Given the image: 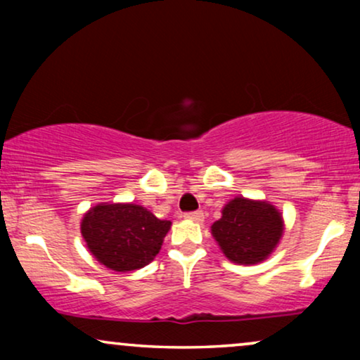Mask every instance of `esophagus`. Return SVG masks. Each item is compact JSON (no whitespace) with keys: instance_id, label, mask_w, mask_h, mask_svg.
<instances>
[{"instance_id":"34e87169","label":"esophagus","mask_w":360,"mask_h":360,"mask_svg":"<svg viewBox=\"0 0 360 360\" xmlns=\"http://www.w3.org/2000/svg\"><path fill=\"white\" fill-rule=\"evenodd\" d=\"M185 218L195 221V223H201L205 219V214L203 211H191V213H185Z\"/></svg>"}]
</instances>
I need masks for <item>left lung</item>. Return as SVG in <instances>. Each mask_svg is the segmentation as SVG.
I'll use <instances>...</instances> for the list:
<instances>
[{"mask_svg": "<svg viewBox=\"0 0 360 360\" xmlns=\"http://www.w3.org/2000/svg\"><path fill=\"white\" fill-rule=\"evenodd\" d=\"M223 216L211 226V234L231 262L259 264L277 248L283 234L280 211L267 201L234 198L224 206Z\"/></svg>", "mask_w": 360, "mask_h": 360, "instance_id": "left-lung-1", "label": "left lung"}]
</instances>
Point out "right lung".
<instances>
[{"mask_svg": "<svg viewBox=\"0 0 360 360\" xmlns=\"http://www.w3.org/2000/svg\"><path fill=\"white\" fill-rule=\"evenodd\" d=\"M170 226L141 205L100 203L83 216L82 236L98 262L131 272L154 260Z\"/></svg>", "mask_w": 360, "mask_h": 360, "instance_id": "obj_1", "label": "right lung"}]
</instances>
